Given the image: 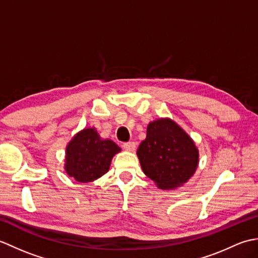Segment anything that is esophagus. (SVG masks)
<instances>
[{
	"mask_svg": "<svg viewBox=\"0 0 258 258\" xmlns=\"http://www.w3.org/2000/svg\"><path fill=\"white\" fill-rule=\"evenodd\" d=\"M123 147L126 151H130V152H134L136 149V144L134 142H127V143H124Z\"/></svg>",
	"mask_w": 258,
	"mask_h": 258,
	"instance_id": "1",
	"label": "esophagus"
}]
</instances>
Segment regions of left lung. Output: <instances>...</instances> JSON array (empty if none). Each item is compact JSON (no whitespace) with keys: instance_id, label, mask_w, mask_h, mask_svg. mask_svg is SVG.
Wrapping results in <instances>:
<instances>
[{"instance_id":"left-lung-1","label":"left lung","mask_w":258,"mask_h":258,"mask_svg":"<svg viewBox=\"0 0 258 258\" xmlns=\"http://www.w3.org/2000/svg\"><path fill=\"white\" fill-rule=\"evenodd\" d=\"M136 154L144 174L162 189L184 185L199 165L194 141L171 118H158L147 125L146 139Z\"/></svg>"}]
</instances>
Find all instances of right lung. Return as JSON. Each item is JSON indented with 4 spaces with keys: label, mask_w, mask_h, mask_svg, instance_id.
Returning <instances> with one entry per match:
<instances>
[{
    "label": "right lung",
    "mask_w": 258,
    "mask_h": 258,
    "mask_svg": "<svg viewBox=\"0 0 258 258\" xmlns=\"http://www.w3.org/2000/svg\"><path fill=\"white\" fill-rule=\"evenodd\" d=\"M120 152L111 140H103L94 127L82 130L65 151V172L81 183H90L108 172L112 158Z\"/></svg>",
    "instance_id": "1"
}]
</instances>
